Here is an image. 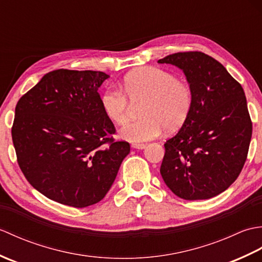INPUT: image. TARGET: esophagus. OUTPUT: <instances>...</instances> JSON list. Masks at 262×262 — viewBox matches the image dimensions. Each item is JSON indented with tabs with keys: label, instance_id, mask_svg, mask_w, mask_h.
Returning a JSON list of instances; mask_svg holds the SVG:
<instances>
[{
	"label": "esophagus",
	"instance_id": "34e87169",
	"mask_svg": "<svg viewBox=\"0 0 262 262\" xmlns=\"http://www.w3.org/2000/svg\"><path fill=\"white\" fill-rule=\"evenodd\" d=\"M132 147L136 148V149H144L146 147V145H145V144H133Z\"/></svg>",
	"mask_w": 262,
	"mask_h": 262
}]
</instances>
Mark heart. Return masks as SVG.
<instances>
[{
  "instance_id": "b5f03b06",
  "label": "heart",
  "mask_w": 262,
  "mask_h": 262,
  "mask_svg": "<svg viewBox=\"0 0 262 262\" xmlns=\"http://www.w3.org/2000/svg\"><path fill=\"white\" fill-rule=\"evenodd\" d=\"M122 90L132 104L143 102L140 110L143 118L120 129V136L127 141L142 143L154 140L164 128L173 132L185 124L191 111L190 86L162 69L148 66L132 72L124 80ZM126 98L117 89H109L102 94L103 113L116 125H124L129 119L132 105Z\"/></svg>"
}]
</instances>
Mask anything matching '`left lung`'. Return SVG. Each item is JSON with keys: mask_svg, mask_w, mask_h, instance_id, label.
<instances>
[{"mask_svg": "<svg viewBox=\"0 0 262 262\" xmlns=\"http://www.w3.org/2000/svg\"><path fill=\"white\" fill-rule=\"evenodd\" d=\"M182 70L192 91L185 124L165 142L161 176L178 197L200 200L225 191L240 174L252 136L247 98L220 62L200 52L159 59Z\"/></svg>", "mask_w": 262, "mask_h": 262, "instance_id": "obj_1", "label": "left lung"}]
</instances>
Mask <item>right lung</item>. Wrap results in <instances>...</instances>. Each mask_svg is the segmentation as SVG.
Masks as SVG:
<instances>
[{
  "mask_svg": "<svg viewBox=\"0 0 262 262\" xmlns=\"http://www.w3.org/2000/svg\"><path fill=\"white\" fill-rule=\"evenodd\" d=\"M98 71L49 72L16 103L12 141L30 185L59 204L83 208L99 203L130 152L114 142L115 126L101 107Z\"/></svg>",
  "mask_w": 262,
  "mask_h": 262,
  "instance_id": "1",
  "label": "right lung"
}]
</instances>
